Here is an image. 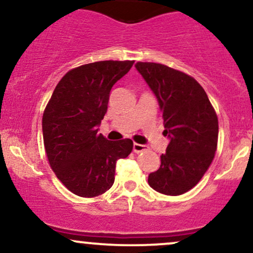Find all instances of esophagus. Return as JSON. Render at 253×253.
I'll use <instances>...</instances> for the list:
<instances>
[{"label": "esophagus", "mask_w": 253, "mask_h": 253, "mask_svg": "<svg viewBox=\"0 0 253 253\" xmlns=\"http://www.w3.org/2000/svg\"><path fill=\"white\" fill-rule=\"evenodd\" d=\"M145 150H146V146H145V145L136 144V143L133 144V151H134L135 153H140V152H143V151H145Z\"/></svg>", "instance_id": "esophagus-1"}]
</instances>
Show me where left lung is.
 <instances>
[{
	"label": "left lung",
	"mask_w": 253,
	"mask_h": 253,
	"mask_svg": "<svg viewBox=\"0 0 253 253\" xmlns=\"http://www.w3.org/2000/svg\"><path fill=\"white\" fill-rule=\"evenodd\" d=\"M135 69L157 97L170 140L159 169L149 175V184L164 195H182L200 182L215 155V110L189 75L157 63L138 62Z\"/></svg>",
	"instance_id": "8db88e82"
}]
</instances>
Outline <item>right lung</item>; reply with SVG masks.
I'll return each instance as SVG.
<instances>
[{"instance_id":"right-lung-1","label":"right lung","mask_w":253,"mask_h":253,"mask_svg":"<svg viewBox=\"0 0 253 253\" xmlns=\"http://www.w3.org/2000/svg\"><path fill=\"white\" fill-rule=\"evenodd\" d=\"M133 60H103L72 69L57 84L42 115V136L52 170L71 193L94 197L110 189L115 165L133 141L107 140L98 126L113 85Z\"/></svg>"}]
</instances>
